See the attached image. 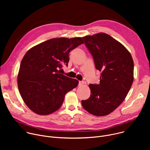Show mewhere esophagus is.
I'll return each instance as SVG.
<instances>
[{
  "mask_svg": "<svg viewBox=\"0 0 150 150\" xmlns=\"http://www.w3.org/2000/svg\"><path fill=\"white\" fill-rule=\"evenodd\" d=\"M85 83V82L83 81H79V86H82V85H83Z\"/></svg>",
  "mask_w": 150,
  "mask_h": 150,
  "instance_id": "34e87169",
  "label": "esophagus"
}]
</instances>
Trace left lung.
Wrapping results in <instances>:
<instances>
[{"label": "left lung", "instance_id": "8db88e82", "mask_svg": "<svg viewBox=\"0 0 150 150\" xmlns=\"http://www.w3.org/2000/svg\"><path fill=\"white\" fill-rule=\"evenodd\" d=\"M82 38L101 74L99 84L89 85L90 97L82 100V105L93 115H108L118 108L131 89L134 61L129 51L109 34L100 33Z\"/></svg>", "mask_w": 150, "mask_h": 150}]
</instances>
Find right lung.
<instances>
[{"label":"right lung","mask_w":150,"mask_h":150,"mask_svg":"<svg viewBox=\"0 0 150 150\" xmlns=\"http://www.w3.org/2000/svg\"><path fill=\"white\" fill-rule=\"evenodd\" d=\"M84 43L81 37L52 38L33 47L24 55L18 75V87L28 108L40 115L58 110L65 94L78 85L60 71L68 66L69 53Z\"/></svg>","instance_id":"right-lung-1"}]
</instances>
